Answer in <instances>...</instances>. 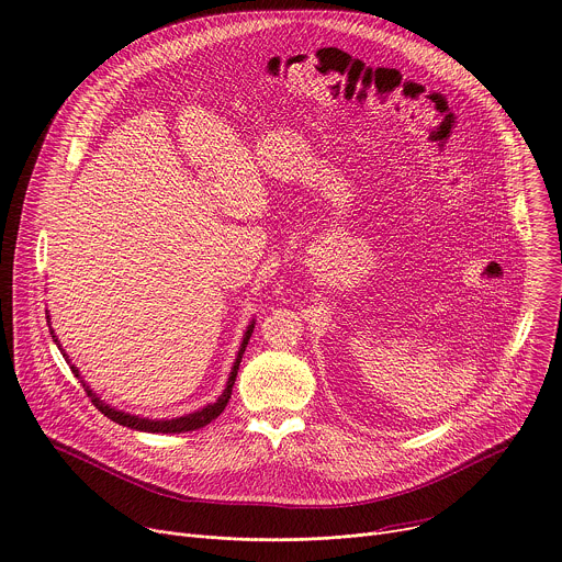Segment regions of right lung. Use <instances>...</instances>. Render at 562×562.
I'll use <instances>...</instances> for the list:
<instances>
[{
    "label": "right lung",
    "instance_id": "add662e5",
    "mask_svg": "<svg viewBox=\"0 0 562 562\" xmlns=\"http://www.w3.org/2000/svg\"><path fill=\"white\" fill-rule=\"evenodd\" d=\"M251 333H254V324H249V328H247V333H245V339H243V346H240V350H238V357H236V363H234V368H232V375H229V382H227V389H225V393L218 397V402L216 404H212V406H205L203 411H196V413H192V415H184V417H176V419H160V422H156V419H143V417H136V415H127V413H121V411H114L112 406H108V404H103L86 384V393H88V397H90V402L101 411V415H105L108 419H112L114 424H119V426H127V428H132V430H143V432H160V435H178V432H190V430H199V428H203V426H207V424H212L223 411H225V406L229 404V400H232V389H234V384H236V375H238V366H240V359H243V352H245V348H247V344H249V337H251ZM50 335H53V339L57 341V335L53 333V328H50ZM64 350V348H61ZM64 357H66V352H64ZM66 361H68V357H66ZM70 363V361H68ZM72 368V372H75V378H79V370H77V366H70ZM81 380V378H79Z\"/></svg>",
    "mask_w": 562,
    "mask_h": 562
}]
</instances>
